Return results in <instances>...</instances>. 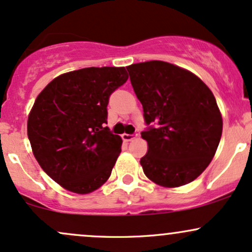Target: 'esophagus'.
<instances>
[{
  "label": "esophagus",
  "instance_id": "obj_1",
  "mask_svg": "<svg viewBox=\"0 0 252 252\" xmlns=\"http://www.w3.org/2000/svg\"><path fill=\"white\" fill-rule=\"evenodd\" d=\"M122 138H123V141H126V142H130V141L134 140V138H135V135L123 134V135H122Z\"/></svg>",
  "mask_w": 252,
  "mask_h": 252
}]
</instances>
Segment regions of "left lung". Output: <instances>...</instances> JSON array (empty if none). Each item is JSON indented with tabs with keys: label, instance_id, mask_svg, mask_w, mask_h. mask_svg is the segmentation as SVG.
Returning <instances> with one entry per match:
<instances>
[{
	"label": "left lung",
	"instance_id": "obj_1",
	"mask_svg": "<svg viewBox=\"0 0 252 252\" xmlns=\"http://www.w3.org/2000/svg\"><path fill=\"white\" fill-rule=\"evenodd\" d=\"M147 124L141 158L147 178L175 189L195 180L215 156L222 131L216 98L199 77L173 63L152 60L126 67Z\"/></svg>",
	"mask_w": 252,
	"mask_h": 252
}]
</instances>
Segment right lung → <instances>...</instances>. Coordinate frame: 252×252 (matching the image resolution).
<instances>
[{
	"mask_svg": "<svg viewBox=\"0 0 252 252\" xmlns=\"http://www.w3.org/2000/svg\"><path fill=\"white\" fill-rule=\"evenodd\" d=\"M128 80L126 67L63 73L36 97L28 115L32 152L63 189L89 194L111 175L122 138L104 126L112 92Z\"/></svg>",
	"mask_w": 252,
	"mask_h": 252,
	"instance_id": "1",
	"label": "right lung"
}]
</instances>
